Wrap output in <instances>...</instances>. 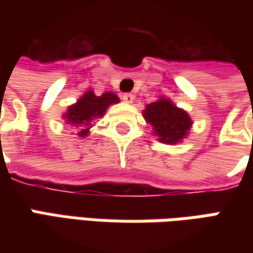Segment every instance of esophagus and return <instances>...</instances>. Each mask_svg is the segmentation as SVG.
<instances>
[{"label":"esophagus","mask_w":253,"mask_h":253,"mask_svg":"<svg viewBox=\"0 0 253 253\" xmlns=\"http://www.w3.org/2000/svg\"><path fill=\"white\" fill-rule=\"evenodd\" d=\"M121 97H122V100H124L125 102H128V104L133 102V94H131V92H125V94H122Z\"/></svg>","instance_id":"34e87169"}]
</instances>
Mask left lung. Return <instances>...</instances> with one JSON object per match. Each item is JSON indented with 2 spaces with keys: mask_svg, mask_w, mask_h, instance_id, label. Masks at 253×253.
I'll return each mask as SVG.
<instances>
[{
  "mask_svg": "<svg viewBox=\"0 0 253 253\" xmlns=\"http://www.w3.org/2000/svg\"><path fill=\"white\" fill-rule=\"evenodd\" d=\"M143 117L153 126V133L159 141L168 145L183 141L193 125L187 112L163 97L148 104L143 110Z\"/></svg>",
  "mask_w": 253,
  "mask_h": 253,
  "instance_id": "obj_1",
  "label": "left lung"
}]
</instances>
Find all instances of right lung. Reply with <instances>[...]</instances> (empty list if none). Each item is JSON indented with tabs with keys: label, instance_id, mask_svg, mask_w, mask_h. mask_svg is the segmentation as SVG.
Returning <instances> with one entry per match:
<instances>
[{
	"label": "right lung",
	"instance_id": "obj_1",
	"mask_svg": "<svg viewBox=\"0 0 253 253\" xmlns=\"http://www.w3.org/2000/svg\"><path fill=\"white\" fill-rule=\"evenodd\" d=\"M117 102H120V98L114 92L108 91L104 92L102 95H95L90 90L84 92L82 98H79L76 104L67 108V112L64 114L63 118L67 124L79 128L80 131L77 132V135L84 138L90 132L92 120L101 118L107 111V108Z\"/></svg>",
	"mask_w": 253,
	"mask_h": 253
}]
</instances>
